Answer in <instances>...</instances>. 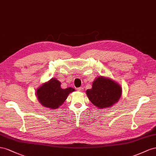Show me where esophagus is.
Here are the masks:
<instances>
[{
  "label": "esophagus",
  "mask_w": 156,
  "mask_h": 156,
  "mask_svg": "<svg viewBox=\"0 0 156 156\" xmlns=\"http://www.w3.org/2000/svg\"><path fill=\"white\" fill-rule=\"evenodd\" d=\"M78 91H81V92H82V91H83V88L82 87H78Z\"/></svg>",
  "instance_id": "34e87169"
}]
</instances>
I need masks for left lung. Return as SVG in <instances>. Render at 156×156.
Wrapping results in <instances>:
<instances>
[{"label":"left lung","instance_id":"1","mask_svg":"<svg viewBox=\"0 0 156 156\" xmlns=\"http://www.w3.org/2000/svg\"><path fill=\"white\" fill-rule=\"evenodd\" d=\"M122 87L112 79L104 76L97 77L92 84V88L86 94L93 105L99 108L110 107L121 97Z\"/></svg>","mask_w":156,"mask_h":156}]
</instances>
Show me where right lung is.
I'll list each match as a JSON object with an SVG mask.
<instances>
[{
    "label": "right lung",
    "mask_w": 156,
    "mask_h": 156,
    "mask_svg": "<svg viewBox=\"0 0 156 156\" xmlns=\"http://www.w3.org/2000/svg\"><path fill=\"white\" fill-rule=\"evenodd\" d=\"M74 90L73 87L62 89L61 82L55 78H51L38 87L36 93L38 100L42 106L56 109L63 105L69 93Z\"/></svg>",
    "instance_id": "obj_1"
}]
</instances>
